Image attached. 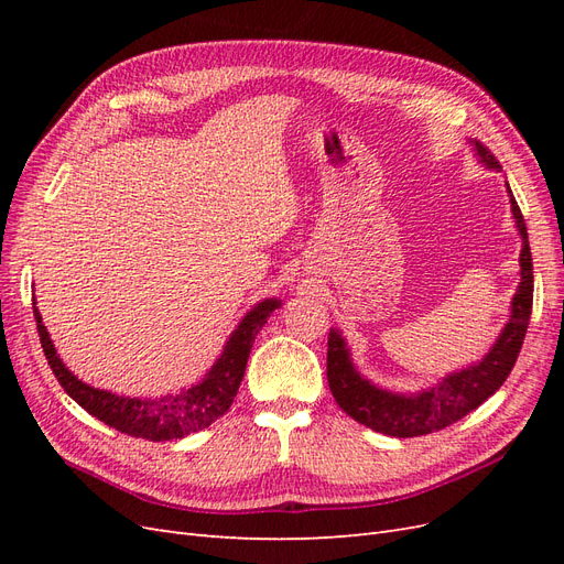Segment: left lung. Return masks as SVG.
Returning a JSON list of instances; mask_svg holds the SVG:
<instances>
[{"instance_id":"1","label":"left lung","mask_w":564,"mask_h":564,"mask_svg":"<svg viewBox=\"0 0 564 564\" xmlns=\"http://www.w3.org/2000/svg\"><path fill=\"white\" fill-rule=\"evenodd\" d=\"M477 158L487 169L501 172L499 160L491 155L489 148L480 141H473ZM508 185V183H506ZM510 209H513L516 226L522 235V251H520V284L518 292L510 303V319L497 344L482 357L477 365L449 373L433 388L421 390L416 395H400L379 386L369 383L360 371L352 367L350 352L346 340L338 329L329 332L327 340V381L332 395L344 409L348 416L367 429L390 435V437H416L429 435L435 431L447 429L470 414L473 409L480 406L489 395L497 392L508 379L510 369L516 367V360L522 348V340L529 327V315H532V299H534V270H532V251H529L527 226L518 202L510 193Z\"/></svg>"}]
</instances>
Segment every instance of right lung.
Here are the masks:
<instances>
[{
    "instance_id": "add662e5",
    "label": "right lung",
    "mask_w": 564,
    "mask_h": 564,
    "mask_svg": "<svg viewBox=\"0 0 564 564\" xmlns=\"http://www.w3.org/2000/svg\"><path fill=\"white\" fill-rule=\"evenodd\" d=\"M275 308H280L278 299H265L261 303H256L242 317V322L237 324V329L230 334L224 352H220L214 367L207 371V377L199 383L183 392H176V395L148 400L122 398L115 395V392L82 383L56 355L54 340L48 338V332L42 324V315L35 305V296H32V311H35L44 355L51 371H54V377L58 379L67 395H70L82 409H87L91 416L110 425V429L152 442L178 440L191 433L204 431L228 412L237 390H240L253 338L263 329V324Z\"/></svg>"
}]
</instances>
